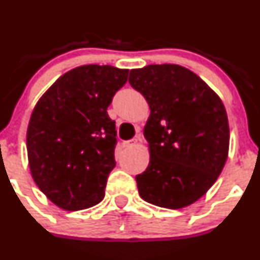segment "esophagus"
Masks as SVG:
<instances>
[{
	"instance_id": "obj_1",
	"label": "esophagus",
	"mask_w": 260,
	"mask_h": 260,
	"mask_svg": "<svg viewBox=\"0 0 260 260\" xmlns=\"http://www.w3.org/2000/svg\"><path fill=\"white\" fill-rule=\"evenodd\" d=\"M138 141H140V138H138V137L132 138V140H129V141H125V142H123V147H125V148H131V147H135L138 143Z\"/></svg>"
}]
</instances>
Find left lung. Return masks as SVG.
<instances>
[{
    "label": "left lung",
    "instance_id": "obj_1",
    "mask_svg": "<svg viewBox=\"0 0 260 260\" xmlns=\"http://www.w3.org/2000/svg\"><path fill=\"white\" fill-rule=\"evenodd\" d=\"M128 81L151 109L143 129L149 164L136 176L140 196L159 208H186L208 192L226 162L230 132L224 104L181 65L132 69Z\"/></svg>",
    "mask_w": 260,
    "mask_h": 260
}]
</instances>
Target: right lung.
I'll use <instances>...</instances> for the list:
<instances>
[{
	"label": "right lung",
	"mask_w": 260,
	"mask_h": 260,
	"mask_svg": "<svg viewBox=\"0 0 260 260\" xmlns=\"http://www.w3.org/2000/svg\"><path fill=\"white\" fill-rule=\"evenodd\" d=\"M127 78L128 69L111 65L78 67L55 81L34 108L26 135L31 175L64 210L103 200L117 145L107 109Z\"/></svg>",
	"instance_id": "obj_1"
}]
</instances>
